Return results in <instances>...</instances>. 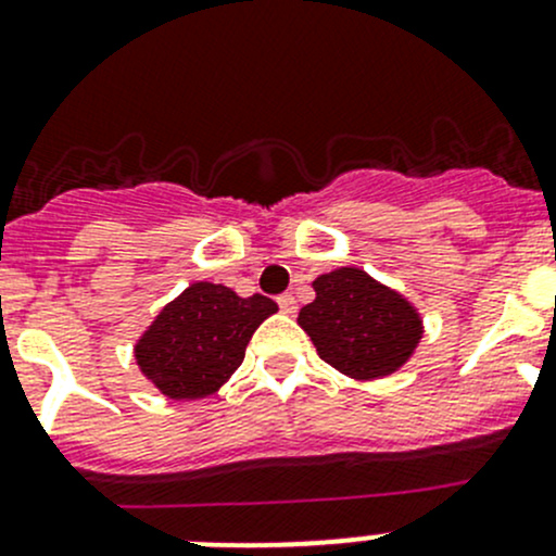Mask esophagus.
I'll return each mask as SVG.
<instances>
[{"mask_svg": "<svg viewBox=\"0 0 556 556\" xmlns=\"http://www.w3.org/2000/svg\"><path fill=\"white\" fill-rule=\"evenodd\" d=\"M277 304H279V309H282L285 314H295V309H299V304H295V299H293V295H290V293L279 295Z\"/></svg>", "mask_w": 556, "mask_h": 556, "instance_id": "obj_1", "label": "esophagus"}]
</instances>
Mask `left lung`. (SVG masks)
I'll return each instance as SVG.
<instances>
[{"instance_id": "left-lung-1", "label": "left lung", "mask_w": 556, "mask_h": 556, "mask_svg": "<svg viewBox=\"0 0 556 556\" xmlns=\"http://www.w3.org/2000/svg\"><path fill=\"white\" fill-rule=\"evenodd\" d=\"M314 301L299 312L317 355L355 382L401 371L425 333L422 314L390 285L357 266H339L312 282Z\"/></svg>"}]
</instances>
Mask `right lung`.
Wrapping results in <instances>:
<instances>
[{
	"mask_svg": "<svg viewBox=\"0 0 556 556\" xmlns=\"http://www.w3.org/2000/svg\"><path fill=\"white\" fill-rule=\"evenodd\" d=\"M279 306L226 285L193 282L172 299L134 344L139 371L172 401L210 397L244 361L252 333Z\"/></svg>",
	"mask_w": 556,
	"mask_h": 556,
	"instance_id": "right-lung-1",
	"label": "right lung"
}]
</instances>
